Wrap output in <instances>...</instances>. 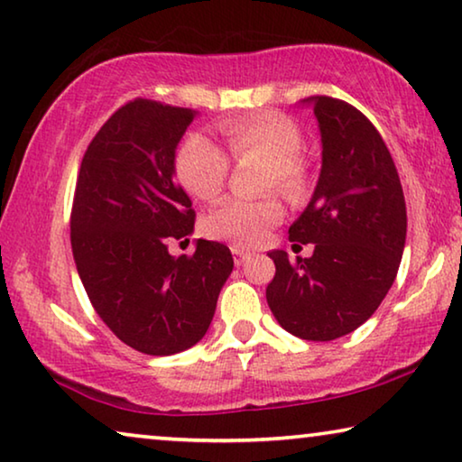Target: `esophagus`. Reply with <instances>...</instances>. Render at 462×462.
<instances>
[{
  "label": "esophagus",
  "instance_id": "esophagus-1",
  "mask_svg": "<svg viewBox=\"0 0 462 462\" xmlns=\"http://www.w3.org/2000/svg\"><path fill=\"white\" fill-rule=\"evenodd\" d=\"M232 254H234V263H236V265H245V263L251 259V253L243 251L240 246H232Z\"/></svg>",
  "mask_w": 462,
  "mask_h": 462
}]
</instances>
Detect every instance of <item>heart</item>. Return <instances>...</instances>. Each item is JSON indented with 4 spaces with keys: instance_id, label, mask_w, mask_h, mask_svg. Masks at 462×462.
I'll use <instances>...</instances> for the list:
<instances>
[{
    "instance_id": "obj_1",
    "label": "heart",
    "mask_w": 462,
    "mask_h": 462,
    "mask_svg": "<svg viewBox=\"0 0 462 462\" xmlns=\"http://www.w3.org/2000/svg\"><path fill=\"white\" fill-rule=\"evenodd\" d=\"M226 150L234 160H267L265 187L288 197L304 189V171L300 162L302 134L288 116L257 113L224 121L219 125ZM217 143L201 134L189 135L174 158V172L187 193L209 201L219 195L230 172V158ZM283 205L277 197L265 199H226L209 211L203 228L211 238L234 246H257L282 222Z\"/></svg>"
}]
</instances>
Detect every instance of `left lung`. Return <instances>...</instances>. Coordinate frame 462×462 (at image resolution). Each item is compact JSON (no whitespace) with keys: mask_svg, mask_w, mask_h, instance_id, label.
Returning a JSON list of instances; mask_svg holds the SVG:
<instances>
[{"mask_svg":"<svg viewBox=\"0 0 462 462\" xmlns=\"http://www.w3.org/2000/svg\"><path fill=\"white\" fill-rule=\"evenodd\" d=\"M323 166L310 203L290 226L291 243L314 245L290 261L271 251L267 304L285 331L333 341L364 325L389 294L407 236L399 172L376 127L339 98L310 97Z\"/></svg>","mask_w":462,"mask_h":462,"instance_id":"8db88e82","label":"left lung"}]
</instances>
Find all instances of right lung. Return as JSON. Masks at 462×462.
<instances>
[{"label": "right lung", "instance_id": "add662e5", "mask_svg": "<svg viewBox=\"0 0 462 462\" xmlns=\"http://www.w3.org/2000/svg\"><path fill=\"white\" fill-rule=\"evenodd\" d=\"M197 111L135 98L88 145L71 208V251L98 317L123 343L172 356L208 333L232 273L226 245L197 240L191 257L168 253L193 232L191 199L174 182V153Z\"/></svg>", "mask_w": 462, "mask_h": 462}]
</instances>
